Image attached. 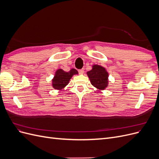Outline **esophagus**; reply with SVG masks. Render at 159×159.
Here are the masks:
<instances>
[{"label":"esophagus","mask_w":159,"mask_h":159,"mask_svg":"<svg viewBox=\"0 0 159 159\" xmlns=\"http://www.w3.org/2000/svg\"><path fill=\"white\" fill-rule=\"evenodd\" d=\"M78 71H79V73H80V74H84V68H82V69L78 70Z\"/></svg>","instance_id":"1"}]
</instances>
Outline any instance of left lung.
<instances>
[{
    "label": "left lung",
    "instance_id": "left-lung-1",
    "mask_svg": "<svg viewBox=\"0 0 159 159\" xmlns=\"http://www.w3.org/2000/svg\"><path fill=\"white\" fill-rule=\"evenodd\" d=\"M91 84L99 89H104L108 84V73L102 66L94 65L91 70L87 72Z\"/></svg>",
    "mask_w": 159,
    "mask_h": 159
}]
</instances>
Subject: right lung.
<instances>
[{
    "label": "right lung",
    "mask_w": 159,
    "mask_h": 159,
    "mask_svg": "<svg viewBox=\"0 0 159 159\" xmlns=\"http://www.w3.org/2000/svg\"><path fill=\"white\" fill-rule=\"evenodd\" d=\"M78 72L75 69H71L69 71H64L59 69L56 72L54 79L52 80V85L54 89H61L64 88L69 83L70 80L74 74H78Z\"/></svg>",
    "instance_id": "obj_1"
}]
</instances>
